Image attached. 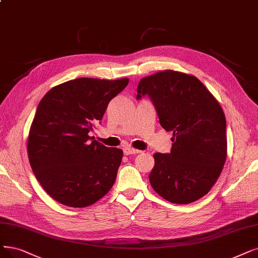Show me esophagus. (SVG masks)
<instances>
[{"label": "esophagus", "instance_id": "obj_1", "mask_svg": "<svg viewBox=\"0 0 258 258\" xmlns=\"http://www.w3.org/2000/svg\"><path fill=\"white\" fill-rule=\"evenodd\" d=\"M141 151L138 149H133L131 147H125L123 148V154H126V156H130V154H137L140 153Z\"/></svg>", "mask_w": 258, "mask_h": 258}]
</instances>
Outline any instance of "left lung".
Wrapping results in <instances>:
<instances>
[{"instance_id":"8db88e82","label":"left lung","mask_w":258,"mask_h":258,"mask_svg":"<svg viewBox=\"0 0 258 258\" xmlns=\"http://www.w3.org/2000/svg\"><path fill=\"white\" fill-rule=\"evenodd\" d=\"M148 95L161 126L172 131L169 153L153 154L152 188L171 203L188 204L207 195L226 159V120L211 92L192 75L166 70L141 79L137 99Z\"/></svg>"}]
</instances>
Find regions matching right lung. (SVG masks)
Instances as JSON below:
<instances>
[{"mask_svg":"<svg viewBox=\"0 0 258 258\" xmlns=\"http://www.w3.org/2000/svg\"><path fill=\"white\" fill-rule=\"evenodd\" d=\"M128 82L77 78L50 89L39 102L27 153L37 180L54 200L86 208L113 186L122 150L104 146L89 132Z\"/></svg>","mask_w":258,"mask_h":258,"instance_id":"right-lung-1","label":"right lung"}]
</instances>
